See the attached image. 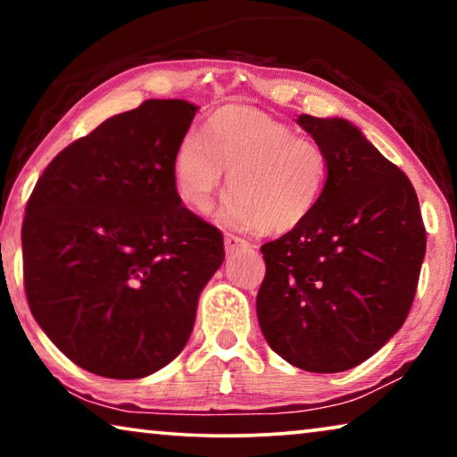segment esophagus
Returning a JSON list of instances; mask_svg holds the SVG:
<instances>
[{
  "label": "esophagus",
  "instance_id": "obj_1",
  "mask_svg": "<svg viewBox=\"0 0 457 457\" xmlns=\"http://www.w3.org/2000/svg\"><path fill=\"white\" fill-rule=\"evenodd\" d=\"M223 245H226V253H234L237 250H244V247H250V244H247L245 239L231 234H228L226 239H223Z\"/></svg>",
  "mask_w": 457,
  "mask_h": 457
}]
</instances>
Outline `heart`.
I'll list each match as a JSON object with an SVG mask.
<instances>
[{
  "label": "heart",
  "instance_id": "heart-1",
  "mask_svg": "<svg viewBox=\"0 0 457 457\" xmlns=\"http://www.w3.org/2000/svg\"><path fill=\"white\" fill-rule=\"evenodd\" d=\"M229 171V193L220 220L260 228L266 236L296 229L320 205L328 185L327 151L272 114L228 104L207 119L204 133H187L173 153L171 173L179 199L207 213Z\"/></svg>",
  "mask_w": 457,
  "mask_h": 457
}]
</instances>
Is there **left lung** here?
Returning a JSON list of instances; mask_svg holds the SVG:
<instances>
[{
    "mask_svg": "<svg viewBox=\"0 0 457 457\" xmlns=\"http://www.w3.org/2000/svg\"><path fill=\"white\" fill-rule=\"evenodd\" d=\"M328 154L324 197L303 226L262 245L256 311L272 351L311 373H340L403 327L425 256L407 175L353 122L300 114Z\"/></svg>",
    "mask_w": 457,
    "mask_h": 457,
    "instance_id": "left-lung-1",
    "label": "left lung"
}]
</instances>
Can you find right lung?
Masks as SVG:
<instances>
[{
    "instance_id": "1",
    "label": "right lung",
    "mask_w": 457,
    "mask_h": 457,
    "mask_svg": "<svg viewBox=\"0 0 457 457\" xmlns=\"http://www.w3.org/2000/svg\"><path fill=\"white\" fill-rule=\"evenodd\" d=\"M197 106L145 100L68 145L29 195L21 250L29 311L76 365L141 378L187 345L223 262L218 228L181 205L173 153Z\"/></svg>"
}]
</instances>
